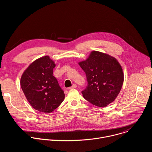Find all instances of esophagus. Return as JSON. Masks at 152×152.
<instances>
[{"instance_id":"1","label":"esophagus","mask_w":152,"mask_h":152,"mask_svg":"<svg viewBox=\"0 0 152 152\" xmlns=\"http://www.w3.org/2000/svg\"><path fill=\"white\" fill-rule=\"evenodd\" d=\"M76 87H77V85H76V84H73L72 86H70V87H69L68 89H69V90H71V89L76 88Z\"/></svg>"}]
</instances>
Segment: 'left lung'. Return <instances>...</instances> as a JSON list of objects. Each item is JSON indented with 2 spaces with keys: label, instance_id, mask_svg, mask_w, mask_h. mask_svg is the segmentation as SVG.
<instances>
[{
  "label": "left lung",
  "instance_id": "1",
  "mask_svg": "<svg viewBox=\"0 0 152 152\" xmlns=\"http://www.w3.org/2000/svg\"><path fill=\"white\" fill-rule=\"evenodd\" d=\"M78 64L88 82L82 91L84 99L99 107L106 106L114 102L124 81L123 69L117 59L106 53L92 51L87 59Z\"/></svg>",
  "mask_w": 152,
  "mask_h": 152
}]
</instances>
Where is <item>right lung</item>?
I'll list each match as a JSON object with an SVG mask.
<instances>
[{
  "label": "right lung",
  "instance_id": "1",
  "mask_svg": "<svg viewBox=\"0 0 152 152\" xmlns=\"http://www.w3.org/2000/svg\"><path fill=\"white\" fill-rule=\"evenodd\" d=\"M55 64L49 56L39 58L25 70L20 85L26 98L35 110L53 112L63 102L65 94L53 76Z\"/></svg>",
  "mask_w": 152,
  "mask_h": 152
}]
</instances>
